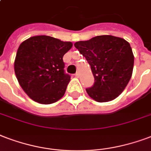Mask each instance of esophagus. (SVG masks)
Here are the masks:
<instances>
[{
    "label": "esophagus",
    "instance_id": "esophagus-1",
    "mask_svg": "<svg viewBox=\"0 0 151 151\" xmlns=\"http://www.w3.org/2000/svg\"><path fill=\"white\" fill-rule=\"evenodd\" d=\"M75 77H76V78H79V77H80V73H75Z\"/></svg>",
    "mask_w": 151,
    "mask_h": 151
}]
</instances>
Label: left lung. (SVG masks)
<instances>
[{"instance_id": "1", "label": "left lung", "mask_w": 151, "mask_h": 151, "mask_svg": "<svg viewBox=\"0 0 151 151\" xmlns=\"http://www.w3.org/2000/svg\"><path fill=\"white\" fill-rule=\"evenodd\" d=\"M91 66L93 86L86 88L91 98L109 102L119 96L132 78L134 55L130 43L113 35H98L74 43Z\"/></svg>"}]
</instances>
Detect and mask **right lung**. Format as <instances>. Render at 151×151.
<instances>
[{"instance_id": "obj_1", "label": "right lung", "mask_w": 151, "mask_h": 151, "mask_svg": "<svg viewBox=\"0 0 151 151\" xmlns=\"http://www.w3.org/2000/svg\"><path fill=\"white\" fill-rule=\"evenodd\" d=\"M73 47L48 35H35L19 45L14 70L19 86L30 98L42 104L60 100L70 76L64 73L63 58Z\"/></svg>"}]
</instances>
